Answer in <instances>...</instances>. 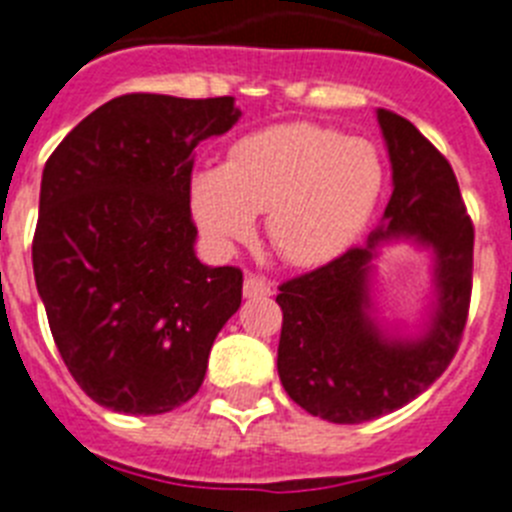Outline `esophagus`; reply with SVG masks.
I'll return each mask as SVG.
<instances>
[{"mask_svg":"<svg viewBox=\"0 0 512 512\" xmlns=\"http://www.w3.org/2000/svg\"><path fill=\"white\" fill-rule=\"evenodd\" d=\"M273 294L270 283L260 276H247L244 278V296L247 299H268Z\"/></svg>","mask_w":512,"mask_h":512,"instance_id":"1","label":"esophagus"}]
</instances>
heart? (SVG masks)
Returning <instances> with one entry per match:
<instances>
[{
  "label": "heart",
  "mask_w": 512,
  "mask_h": 512,
  "mask_svg": "<svg viewBox=\"0 0 512 512\" xmlns=\"http://www.w3.org/2000/svg\"><path fill=\"white\" fill-rule=\"evenodd\" d=\"M385 169L375 143L320 124H276L236 140L223 166L190 182L197 229L218 252H231L265 213L270 247L291 265L341 255L367 226Z\"/></svg>",
  "instance_id": "b5f03b06"
}]
</instances>
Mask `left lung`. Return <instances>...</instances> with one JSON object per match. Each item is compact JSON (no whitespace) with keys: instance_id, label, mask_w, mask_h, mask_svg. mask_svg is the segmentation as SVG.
Wrapping results in <instances>:
<instances>
[{"instance_id":"1","label":"left lung","mask_w":512,"mask_h":512,"mask_svg":"<svg viewBox=\"0 0 512 512\" xmlns=\"http://www.w3.org/2000/svg\"><path fill=\"white\" fill-rule=\"evenodd\" d=\"M393 195L362 247L291 278L283 309L278 377L291 401L333 424H362L401 409L448 369L471 299L474 226L450 163L409 119L377 109ZM409 241L430 255L433 289L411 334L376 317L374 260Z\"/></svg>"}]
</instances>
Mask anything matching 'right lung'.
Here are the masks:
<instances>
[{
	"label": "right lung",
	"mask_w": 512,
	"mask_h": 512,
	"mask_svg": "<svg viewBox=\"0 0 512 512\" xmlns=\"http://www.w3.org/2000/svg\"><path fill=\"white\" fill-rule=\"evenodd\" d=\"M239 117L231 96L130 93L46 161L33 276L64 364L103 409L150 416L190 401L242 304V270L197 260L190 210L197 143Z\"/></svg>",
	"instance_id": "add662e5"
}]
</instances>
